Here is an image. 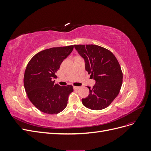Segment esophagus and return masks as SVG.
<instances>
[{
    "instance_id": "esophagus-1",
    "label": "esophagus",
    "mask_w": 151,
    "mask_h": 151,
    "mask_svg": "<svg viewBox=\"0 0 151 151\" xmlns=\"http://www.w3.org/2000/svg\"><path fill=\"white\" fill-rule=\"evenodd\" d=\"M80 88V87L79 86H74V89H79Z\"/></svg>"
}]
</instances>
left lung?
<instances>
[{
  "instance_id": "1",
  "label": "left lung",
  "mask_w": 151,
  "mask_h": 151,
  "mask_svg": "<svg viewBox=\"0 0 151 151\" xmlns=\"http://www.w3.org/2000/svg\"><path fill=\"white\" fill-rule=\"evenodd\" d=\"M74 48L83 57L86 70L95 80L88 97L82 99L86 108L101 110L110 104L119 94L123 81L120 65L109 50L96 45H75Z\"/></svg>"
}]
</instances>
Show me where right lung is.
<instances>
[{
	"label": "right lung",
	"mask_w": 151,
	"mask_h": 151,
	"mask_svg": "<svg viewBox=\"0 0 151 151\" xmlns=\"http://www.w3.org/2000/svg\"><path fill=\"white\" fill-rule=\"evenodd\" d=\"M74 48V45L46 49L36 53L27 65L24 86L30 101L45 113L57 114L67 105L72 92L71 85L60 86L55 84V73L62 62Z\"/></svg>",
	"instance_id": "right-lung-1"
}]
</instances>
